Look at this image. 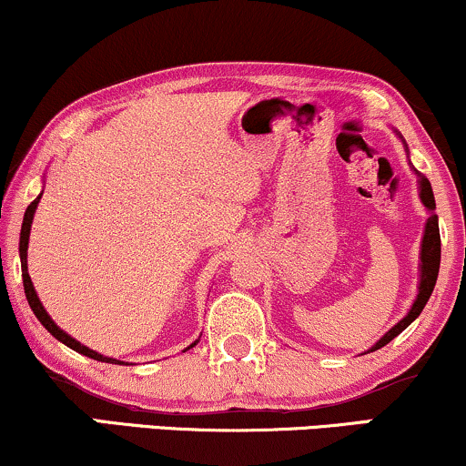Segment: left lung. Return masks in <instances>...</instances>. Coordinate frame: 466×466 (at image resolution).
<instances>
[{
    "mask_svg": "<svg viewBox=\"0 0 466 466\" xmlns=\"http://www.w3.org/2000/svg\"><path fill=\"white\" fill-rule=\"evenodd\" d=\"M420 198H421L423 206H426V208L430 210V217H428V223H426V232H423V240H421L420 294H417L413 308H410L409 314H406L402 320H400L398 325L391 329V331H387L385 335H382V338L376 341L372 349H370V352L379 350L385 344H390V341L396 338V335L402 333L404 329L409 327L410 322H413L415 318L421 314V309L426 308L430 294H432V290H434V284H437L439 264H441V234H439V217L434 215V208H437V204H434L432 187H430L426 176H420Z\"/></svg>",
    "mask_w": 466,
    "mask_h": 466,
    "instance_id": "8db88e82",
    "label": "left lung"
}]
</instances>
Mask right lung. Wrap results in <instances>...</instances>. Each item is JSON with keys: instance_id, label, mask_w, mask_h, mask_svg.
Segmentation results:
<instances>
[{"instance_id": "1", "label": "right lung", "mask_w": 466, "mask_h": 466, "mask_svg": "<svg viewBox=\"0 0 466 466\" xmlns=\"http://www.w3.org/2000/svg\"><path fill=\"white\" fill-rule=\"evenodd\" d=\"M40 196H43V193H40ZM40 196H38L36 199H34L32 204L27 206V210H25V217H23V226H21V240H19V253H21V270H23V288H25V297H27V303H29V308H32V311H34V314H36L38 320L43 322V327L46 329V331H49V333H51L53 338H56V339H60L62 344H66L68 349H73V350H76V352H81V355H86V357H90V359H96V361H105V363H120V365H122V361H117V359H111V357H103V355H98V352L90 350V349H87V346L79 344V341L73 339V338H70V335L64 333L62 329L57 327L56 322L51 320L49 314H46L45 308H43V303H40V299H38L36 290H34V284H32V279H29V273H27V243H29V229H32L34 213H36V206H38V202H40ZM196 344H198V341H193V344L189 346V349H193V346H196ZM189 349H187V350H189Z\"/></svg>"}]
</instances>
